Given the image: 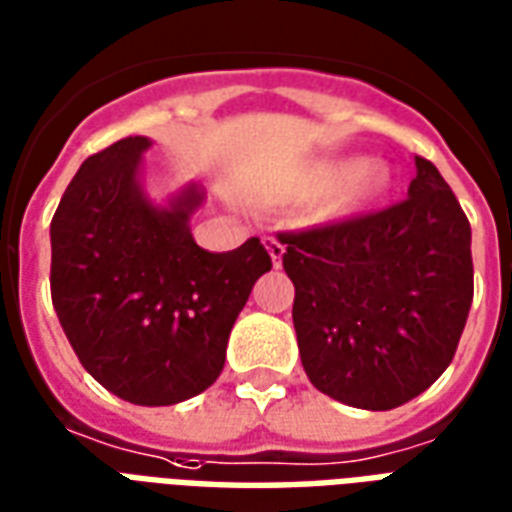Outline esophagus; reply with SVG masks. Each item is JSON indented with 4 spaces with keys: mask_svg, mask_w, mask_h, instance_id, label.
Returning <instances> with one entry per match:
<instances>
[{
    "mask_svg": "<svg viewBox=\"0 0 512 512\" xmlns=\"http://www.w3.org/2000/svg\"><path fill=\"white\" fill-rule=\"evenodd\" d=\"M264 248H267V253H270L272 264H275V267H281V256H283V245H281V242L275 240L272 234H267V237H264Z\"/></svg>",
    "mask_w": 512,
    "mask_h": 512,
    "instance_id": "esophagus-1",
    "label": "esophagus"
}]
</instances>
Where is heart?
I'll list each match as a JSON object with an SVG mask.
<instances>
[{
    "mask_svg": "<svg viewBox=\"0 0 512 512\" xmlns=\"http://www.w3.org/2000/svg\"><path fill=\"white\" fill-rule=\"evenodd\" d=\"M390 188V169L379 160H322L300 182V193L327 194L322 204L324 218H346L374 204Z\"/></svg>",
    "mask_w": 512,
    "mask_h": 512,
    "instance_id": "heart-1",
    "label": "heart"
}]
</instances>
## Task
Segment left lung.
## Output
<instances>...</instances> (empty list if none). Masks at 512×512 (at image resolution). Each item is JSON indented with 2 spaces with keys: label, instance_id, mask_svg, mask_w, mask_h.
Masks as SVG:
<instances>
[{
  "label": "left lung",
  "instance_id": "8db88e82",
  "mask_svg": "<svg viewBox=\"0 0 512 512\" xmlns=\"http://www.w3.org/2000/svg\"><path fill=\"white\" fill-rule=\"evenodd\" d=\"M302 368L341 404L387 412L453 363L472 294V229L431 160L384 210L278 234Z\"/></svg>",
  "mask_w": 512,
  "mask_h": 512
}]
</instances>
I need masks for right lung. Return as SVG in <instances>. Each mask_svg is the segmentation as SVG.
Instances as JSON below:
<instances>
[{"mask_svg": "<svg viewBox=\"0 0 512 512\" xmlns=\"http://www.w3.org/2000/svg\"><path fill=\"white\" fill-rule=\"evenodd\" d=\"M149 138L89 155L51 220V302L73 352L108 393L171 406L207 390L253 283L272 267L259 237L237 251L193 242L188 188L169 210L138 188Z\"/></svg>", "mask_w": 512, "mask_h": 512, "instance_id": "right-lung-1", "label": "right lung"}]
</instances>
